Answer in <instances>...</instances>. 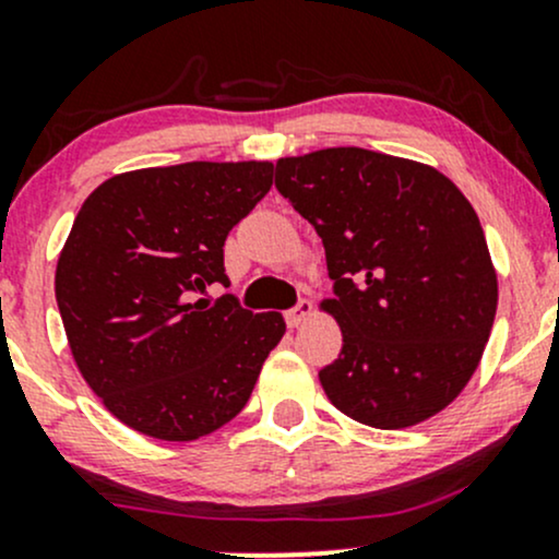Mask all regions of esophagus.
Listing matches in <instances>:
<instances>
[{
  "mask_svg": "<svg viewBox=\"0 0 559 559\" xmlns=\"http://www.w3.org/2000/svg\"><path fill=\"white\" fill-rule=\"evenodd\" d=\"M312 312H316V307H312V301L301 299L297 307H292V310L286 312V323L288 329H297V325L305 323V320L312 318Z\"/></svg>",
  "mask_w": 559,
  "mask_h": 559,
  "instance_id": "34e87169",
  "label": "esophagus"
}]
</instances>
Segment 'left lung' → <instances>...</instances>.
<instances>
[{"label": "left lung", "instance_id": "obj_1", "mask_svg": "<svg viewBox=\"0 0 559 559\" xmlns=\"http://www.w3.org/2000/svg\"><path fill=\"white\" fill-rule=\"evenodd\" d=\"M275 189L316 226L342 329L318 378L365 426L409 428L457 400L497 316L484 228L444 173L360 146L275 163Z\"/></svg>", "mask_w": 559, "mask_h": 559}]
</instances>
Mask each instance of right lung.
Instances as JSON below:
<instances>
[{
	"instance_id": "1",
	"label": "right lung",
	"mask_w": 559,
	"mask_h": 559,
	"mask_svg": "<svg viewBox=\"0 0 559 559\" xmlns=\"http://www.w3.org/2000/svg\"><path fill=\"white\" fill-rule=\"evenodd\" d=\"M271 186L273 163H183L120 173L81 204L57 307L81 376L133 431L194 441L252 396L284 316L199 294L228 284V230Z\"/></svg>"
}]
</instances>
